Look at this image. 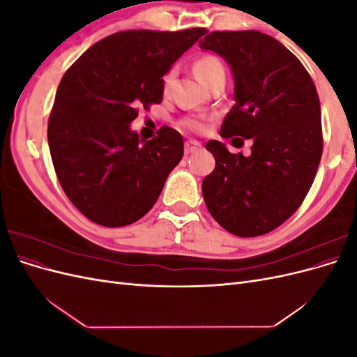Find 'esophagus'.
Segmentation results:
<instances>
[{"label": "esophagus", "mask_w": 357, "mask_h": 357, "mask_svg": "<svg viewBox=\"0 0 357 357\" xmlns=\"http://www.w3.org/2000/svg\"><path fill=\"white\" fill-rule=\"evenodd\" d=\"M198 150H201V143L197 142V139H188V142L185 143V153L186 155H192L198 152Z\"/></svg>", "instance_id": "1"}]
</instances>
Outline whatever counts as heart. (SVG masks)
<instances>
[{
	"label": "heart",
	"mask_w": 357,
	"mask_h": 357,
	"mask_svg": "<svg viewBox=\"0 0 357 357\" xmlns=\"http://www.w3.org/2000/svg\"><path fill=\"white\" fill-rule=\"evenodd\" d=\"M193 70H195L198 77L207 86H210L214 80L226 79V68L222 59L215 55H202L199 56L195 63H193ZM176 77V68H169L164 77H162V92L168 93L172 80ZM181 128L188 129L190 132H201L205 128V119L199 116H186L181 119L180 122Z\"/></svg>",
	"instance_id": "b5f03b06"
}]
</instances>
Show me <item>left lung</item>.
I'll return each instance as SVG.
<instances>
[{"mask_svg":"<svg viewBox=\"0 0 357 357\" xmlns=\"http://www.w3.org/2000/svg\"><path fill=\"white\" fill-rule=\"evenodd\" d=\"M199 47L219 53L234 73L235 104L220 137L253 142L247 158L207 143L215 168L202 181L205 205L236 236L268 234L299 208L316 177L323 152L316 84L294 53L264 32L213 31Z\"/></svg>","mask_w":357,"mask_h":357,"instance_id":"left-lung-1","label":"left lung"}]
</instances>
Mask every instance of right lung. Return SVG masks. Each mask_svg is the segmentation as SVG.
Wrapping results in <instances>:
<instances>
[{"mask_svg": "<svg viewBox=\"0 0 357 357\" xmlns=\"http://www.w3.org/2000/svg\"><path fill=\"white\" fill-rule=\"evenodd\" d=\"M205 28L121 31L95 43L66 71L49 116L47 139L68 199L96 225L142 219L183 158V138L162 126L149 142L129 123L162 102V77Z\"/></svg>", "mask_w": 357, "mask_h": 357, "instance_id": "1", "label": "right lung"}]
</instances>
